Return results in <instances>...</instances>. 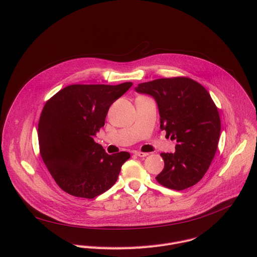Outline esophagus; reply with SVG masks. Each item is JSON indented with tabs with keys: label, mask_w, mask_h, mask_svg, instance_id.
Segmentation results:
<instances>
[{
	"label": "esophagus",
	"mask_w": 257,
	"mask_h": 257,
	"mask_svg": "<svg viewBox=\"0 0 257 257\" xmlns=\"http://www.w3.org/2000/svg\"><path fill=\"white\" fill-rule=\"evenodd\" d=\"M135 156H137V157H139V158H145V157H148V156H149V154H148V153L136 152V153H135Z\"/></svg>",
	"instance_id": "obj_1"
}]
</instances>
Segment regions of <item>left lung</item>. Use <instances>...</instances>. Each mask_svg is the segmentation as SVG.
Here are the masks:
<instances>
[{"instance_id": "1", "label": "left lung", "mask_w": 257, "mask_h": 257, "mask_svg": "<svg viewBox=\"0 0 257 257\" xmlns=\"http://www.w3.org/2000/svg\"><path fill=\"white\" fill-rule=\"evenodd\" d=\"M135 91L155 98L161 129L177 141L175 153L161 154L165 167L157 181L178 191L195 185L214 158L221 133V120L210 94L187 77L140 83Z\"/></svg>"}]
</instances>
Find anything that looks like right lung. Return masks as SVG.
Masks as SVG:
<instances>
[{"label": "right lung", "mask_w": 257, "mask_h": 257, "mask_svg": "<svg viewBox=\"0 0 257 257\" xmlns=\"http://www.w3.org/2000/svg\"><path fill=\"white\" fill-rule=\"evenodd\" d=\"M131 86L73 84L46 102L38 128L41 156L65 192L91 199L116 183L130 154L107 155L93 137L103 127L109 106Z\"/></svg>", "instance_id": "obj_1"}]
</instances>
